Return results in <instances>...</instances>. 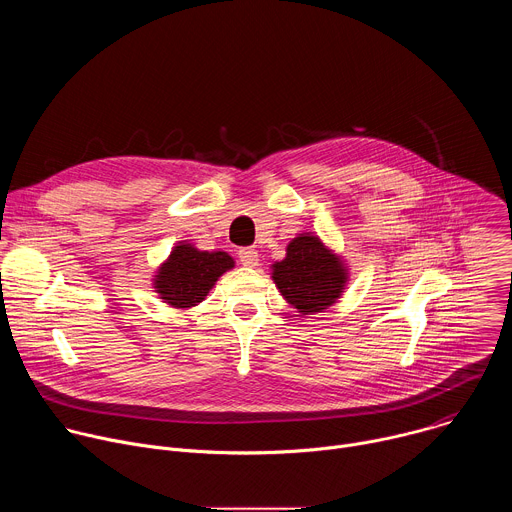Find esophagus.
Segmentation results:
<instances>
[{"mask_svg":"<svg viewBox=\"0 0 512 512\" xmlns=\"http://www.w3.org/2000/svg\"><path fill=\"white\" fill-rule=\"evenodd\" d=\"M239 261H241L245 267H257V265H259V253H257V249H253V247H243V249H239Z\"/></svg>","mask_w":512,"mask_h":512,"instance_id":"esophagus-1","label":"esophagus"}]
</instances>
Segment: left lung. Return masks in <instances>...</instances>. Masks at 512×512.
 Wrapping results in <instances>:
<instances>
[{"mask_svg":"<svg viewBox=\"0 0 512 512\" xmlns=\"http://www.w3.org/2000/svg\"><path fill=\"white\" fill-rule=\"evenodd\" d=\"M273 279L281 296L306 316L336 302L346 275L318 237L302 235L287 245V257L273 265Z\"/></svg>","mask_w":512,"mask_h":512,"instance_id":"obj_1","label":"left lung"}]
</instances>
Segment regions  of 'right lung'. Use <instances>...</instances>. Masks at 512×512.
I'll list each match as a JSON object with an SVG mask.
<instances>
[{
  "label": "right lung",
  "instance_id": "right-lung-1",
  "mask_svg": "<svg viewBox=\"0 0 512 512\" xmlns=\"http://www.w3.org/2000/svg\"><path fill=\"white\" fill-rule=\"evenodd\" d=\"M233 265V259L223 251L208 253L192 245H178L160 275H156L158 294L174 308H192L206 298L214 281Z\"/></svg>",
  "mask_w": 512,
  "mask_h": 512
}]
</instances>
